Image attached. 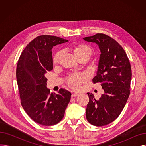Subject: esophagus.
Masks as SVG:
<instances>
[{
  "mask_svg": "<svg viewBox=\"0 0 146 146\" xmlns=\"http://www.w3.org/2000/svg\"><path fill=\"white\" fill-rule=\"evenodd\" d=\"M79 94H78V93H73V94H72V97H75V96H78Z\"/></svg>",
  "mask_w": 146,
  "mask_h": 146,
  "instance_id": "obj_1",
  "label": "esophagus"
}]
</instances>
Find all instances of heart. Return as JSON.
<instances>
[{
  "mask_svg": "<svg viewBox=\"0 0 146 146\" xmlns=\"http://www.w3.org/2000/svg\"><path fill=\"white\" fill-rule=\"evenodd\" d=\"M73 52L75 56L78 58L80 57H89L93 53L92 49L89 46L79 44L76 45L73 48ZM63 54V51L60 50L57 51L53 58V63L54 64L58 63L60 59ZM88 76L84 73H75L70 74L67 78V83L72 88L78 89L80 85L88 80Z\"/></svg>",
  "mask_w": 146,
  "mask_h": 146,
  "instance_id": "b5f03b06",
  "label": "heart"
}]
</instances>
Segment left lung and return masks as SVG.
Masks as SVG:
<instances>
[{"label":"left lung","mask_w":146,"mask_h":146,"mask_svg":"<svg viewBox=\"0 0 146 146\" xmlns=\"http://www.w3.org/2000/svg\"><path fill=\"white\" fill-rule=\"evenodd\" d=\"M96 44L101 51L94 83H99L104 94L98 101L92 94L87 93L89 101L86 110V119L92 125L101 127L116 119L124 109L129 95L131 68L121 46L104 34L83 38Z\"/></svg>","instance_id":"1"}]
</instances>
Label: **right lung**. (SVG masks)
<instances>
[{"instance_id":"obj_1","label":"right lung","mask_w":146,"mask_h":146,"mask_svg":"<svg viewBox=\"0 0 146 146\" xmlns=\"http://www.w3.org/2000/svg\"><path fill=\"white\" fill-rule=\"evenodd\" d=\"M67 41L55 36H38L26 46L18 61L17 80L22 106L31 118L42 125L58 124L70 101L72 94L64 89L51 93L45 78L53 68L52 47Z\"/></svg>"}]
</instances>
